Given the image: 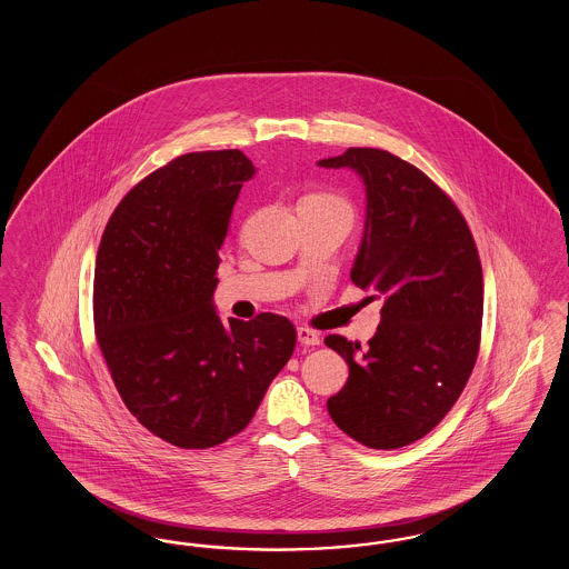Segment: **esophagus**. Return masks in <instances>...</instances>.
<instances>
[{"label":"esophagus","instance_id":"1","mask_svg":"<svg viewBox=\"0 0 569 569\" xmlns=\"http://www.w3.org/2000/svg\"><path fill=\"white\" fill-rule=\"evenodd\" d=\"M297 335L298 341H300L302 346H311V348H313V346H320V335H318L316 330H309V328H302V326H300L297 330Z\"/></svg>","mask_w":569,"mask_h":569}]
</instances>
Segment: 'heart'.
Masks as SVG:
<instances>
[{
  "label": "heart",
  "mask_w": 569,
  "mask_h": 569,
  "mask_svg": "<svg viewBox=\"0 0 569 569\" xmlns=\"http://www.w3.org/2000/svg\"><path fill=\"white\" fill-rule=\"evenodd\" d=\"M307 198H309V200H316V202H320V204H325L328 209H335V211L343 213V216L352 221V204H350L343 196L330 193V191H318V193H311V196H307Z\"/></svg>",
  "instance_id": "1"
}]
</instances>
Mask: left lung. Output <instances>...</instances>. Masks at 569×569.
<instances>
[{
  "label": "left lung",
  "mask_w": 569,
  "mask_h": 569,
  "mask_svg": "<svg viewBox=\"0 0 569 569\" xmlns=\"http://www.w3.org/2000/svg\"><path fill=\"white\" fill-rule=\"evenodd\" d=\"M353 168L367 190V221L352 281L381 298L369 348L341 335L326 346L350 367L328 399L335 425L373 450L431 433L473 371L485 309L478 247L452 198L416 166L369 147L320 160Z\"/></svg>",
  "instance_id": "1"
}]
</instances>
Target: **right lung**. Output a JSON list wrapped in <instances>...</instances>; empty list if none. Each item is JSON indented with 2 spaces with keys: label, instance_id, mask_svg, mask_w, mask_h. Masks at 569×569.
<instances>
[{
  "label": "right lung",
  "instance_id": "add662e5",
  "mask_svg": "<svg viewBox=\"0 0 569 569\" xmlns=\"http://www.w3.org/2000/svg\"><path fill=\"white\" fill-rule=\"evenodd\" d=\"M253 172L239 149L174 158L126 193L98 249L93 325L110 378L177 448L241 433L297 346L283 316L223 325L213 307L219 249Z\"/></svg>",
  "mask_w": 569,
  "mask_h": 569
}]
</instances>
